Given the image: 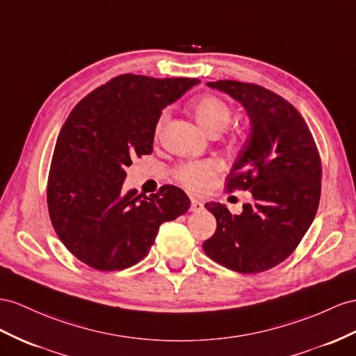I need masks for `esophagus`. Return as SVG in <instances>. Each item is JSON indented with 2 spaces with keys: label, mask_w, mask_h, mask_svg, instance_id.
<instances>
[{
  "label": "esophagus",
  "mask_w": 356,
  "mask_h": 356,
  "mask_svg": "<svg viewBox=\"0 0 356 356\" xmlns=\"http://www.w3.org/2000/svg\"><path fill=\"white\" fill-rule=\"evenodd\" d=\"M203 209H204V204L202 202H198L195 198L191 200V212H202Z\"/></svg>",
  "instance_id": "esophagus-1"
}]
</instances>
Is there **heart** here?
Listing matches in <instances>:
<instances>
[{
  "mask_svg": "<svg viewBox=\"0 0 356 356\" xmlns=\"http://www.w3.org/2000/svg\"><path fill=\"white\" fill-rule=\"evenodd\" d=\"M191 109H193V115L198 126L209 135H218L222 132L232 118L230 106L216 96H202L195 99L191 105ZM165 117V113L159 117L156 134H159ZM218 170H220V163L216 161L188 162L176 170V179L191 191H203L211 184Z\"/></svg>",
  "mask_w": 356,
  "mask_h": 356,
  "instance_id": "obj_1",
  "label": "heart"
}]
</instances>
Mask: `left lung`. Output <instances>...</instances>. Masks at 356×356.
I'll use <instances>...</instances> for the list:
<instances>
[{"instance_id": "1", "label": "left lung", "mask_w": 356, "mask_h": 356, "mask_svg": "<svg viewBox=\"0 0 356 356\" xmlns=\"http://www.w3.org/2000/svg\"><path fill=\"white\" fill-rule=\"evenodd\" d=\"M245 108L250 134L236 158L227 189L250 191L241 215L206 203L216 232L203 242L209 257L241 273L268 270L284 261L312 225L321 200L322 163L305 120L273 91L239 81H216Z\"/></svg>"}]
</instances>
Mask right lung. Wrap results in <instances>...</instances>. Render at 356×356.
Returning a JSON list of instances; mask_svg holds the SVG:
<instances>
[{"mask_svg":"<svg viewBox=\"0 0 356 356\" xmlns=\"http://www.w3.org/2000/svg\"><path fill=\"white\" fill-rule=\"evenodd\" d=\"M198 83L120 75L87 95L63 124L48 179L49 216L65 247L90 268L134 266L149 254L159 225L189 209L177 186L145 197L123 193V181L132 159L153 152L162 109Z\"/></svg>","mask_w":356,"mask_h":356,"instance_id":"obj_1","label":"right lung"}]
</instances>
